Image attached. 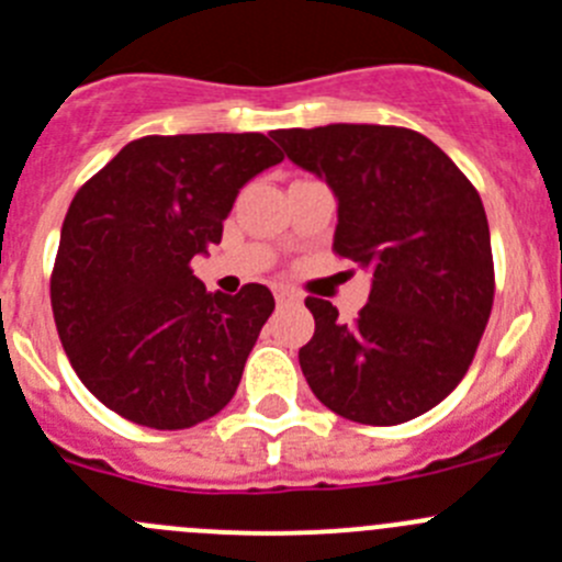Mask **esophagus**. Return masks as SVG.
<instances>
[{"label": "esophagus", "mask_w": 562, "mask_h": 562, "mask_svg": "<svg viewBox=\"0 0 562 562\" xmlns=\"http://www.w3.org/2000/svg\"><path fill=\"white\" fill-rule=\"evenodd\" d=\"M274 299L277 305H299L302 302V296H299L296 291H291V288H274Z\"/></svg>", "instance_id": "34e87169"}]
</instances>
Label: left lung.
Wrapping results in <instances>:
<instances>
[{
	"label": "left lung",
	"mask_w": 562,
	"mask_h": 562,
	"mask_svg": "<svg viewBox=\"0 0 562 562\" xmlns=\"http://www.w3.org/2000/svg\"><path fill=\"white\" fill-rule=\"evenodd\" d=\"M288 160L338 199L335 255L371 271L352 324L307 296L316 333L299 366L316 400L371 427L411 422L458 387L494 307V255L482 199L416 130L327 124L274 130Z\"/></svg>",
	"instance_id": "8db88e82"
}]
</instances>
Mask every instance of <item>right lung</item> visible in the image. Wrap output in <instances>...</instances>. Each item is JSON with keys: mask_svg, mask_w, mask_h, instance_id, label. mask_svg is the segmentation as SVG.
<instances>
[{"mask_svg": "<svg viewBox=\"0 0 562 562\" xmlns=\"http://www.w3.org/2000/svg\"><path fill=\"white\" fill-rule=\"evenodd\" d=\"M282 151L260 133L130 140L71 199L52 269L57 335L82 385L127 422L186 429L235 396L274 296L210 293L191 271L240 188Z\"/></svg>", "mask_w": 562, "mask_h": 562, "instance_id": "obj_1", "label": "right lung"}]
</instances>
